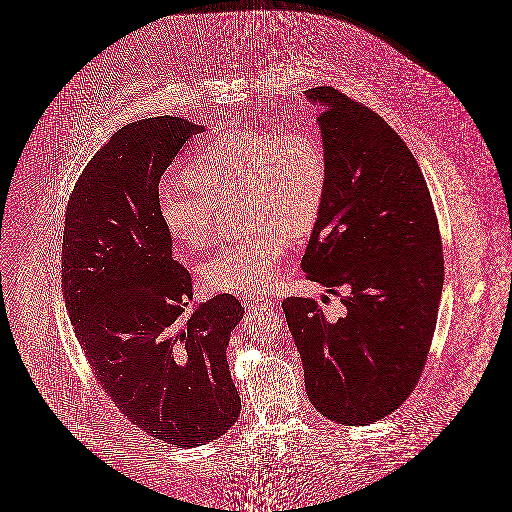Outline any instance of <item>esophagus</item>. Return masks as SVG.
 Instances as JSON below:
<instances>
[{"label":"esophagus","mask_w":512,"mask_h":512,"mask_svg":"<svg viewBox=\"0 0 512 512\" xmlns=\"http://www.w3.org/2000/svg\"><path fill=\"white\" fill-rule=\"evenodd\" d=\"M242 304L248 310H255V308H270L272 306V298L268 296L257 295V293H248L242 296Z\"/></svg>","instance_id":"1"}]
</instances>
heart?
I'll return each mask as SVG.
<instances>
[{
	"label": "heart",
	"mask_w": 512,
	"mask_h": 512,
	"mask_svg": "<svg viewBox=\"0 0 512 512\" xmlns=\"http://www.w3.org/2000/svg\"><path fill=\"white\" fill-rule=\"evenodd\" d=\"M191 189L161 187L157 208L172 238L197 248L214 234L216 206L240 191L257 221L233 244L212 253L201 268L208 289L248 295L263 291L296 236L310 233L321 214L328 157L308 127L278 133H234L208 144L186 171Z\"/></svg>",
	"instance_id": "obj_1"
}]
</instances>
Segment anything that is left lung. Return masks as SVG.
I'll return each mask as SVG.
<instances>
[{"mask_svg":"<svg viewBox=\"0 0 512 512\" xmlns=\"http://www.w3.org/2000/svg\"><path fill=\"white\" fill-rule=\"evenodd\" d=\"M328 157V184L302 268L341 296L328 321L311 298L281 308L310 402L345 426L372 424L417 387L437 323L445 261L419 163L375 112L332 86L306 90Z\"/></svg>","mask_w":512,"mask_h":512,"instance_id":"left-lung-1","label":"left lung"}]
</instances>
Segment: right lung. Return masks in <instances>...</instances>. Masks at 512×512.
Segmentation results:
<instances>
[{"label": "right lung", "mask_w": 512, "mask_h": 512, "mask_svg": "<svg viewBox=\"0 0 512 512\" xmlns=\"http://www.w3.org/2000/svg\"><path fill=\"white\" fill-rule=\"evenodd\" d=\"M201 131L176 116L116 131L71 191L62 242L63 298L95 379L135 426L180 449L225 434L242 409L227 345L244 308L217 295L187 310L191 274L157 208L163 172Z\"/></svg>", "instance_id": "right-lung-1"}]
</instances>
